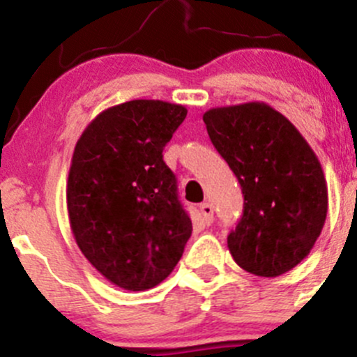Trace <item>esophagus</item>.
<instances>
[{"label": "esophagus", "mask_w": 357, "mask_h": 357, "mask_svg": "<svg viewBox=\"0 0 357 357\" xmlns=\"http://www.w3.org/2000/svg\"><path fill=\"white\" fill-rule=\"evenodd\" d=\"M200 214L205 225H211V222L214 221V207H212L211 204H207V202L200 205Z\"/></svg>", "instance_id": "obj_1"}]
</instances>
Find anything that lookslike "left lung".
<instances>
[{
  "label": "left lung",
  "instance_id": "1",
  "mask_svg": "<svg viewBox=\"0 0 357 357\" xmlns=\"http://www.w3.org/2000/svg\"><path fill=\"white\" fill-rule=\"evenodd\" d=\"M204 122L242 186L243 215L228 235L233 259L255 276L290 271L314 247L328 212L318 157L268 103L218 107L205 112Z\"/></svg>",
  "mask_w": 357,
  "mask_h": 357
}]
</instances>
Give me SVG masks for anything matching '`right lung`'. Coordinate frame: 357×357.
<instances>
[{"label":"right lung","instance_id":"obj_1","mask_svg":"<svg viewBox=\"0 0 357 357\" xmlns=\"http://www.w3.org/2000/svg\"><path fill=\"white\" fill-rule=\"evenodd\" d=\"M183 105L131 100L96 115L77 139L67 181L72 235L110 283L143 291L164 282L192 236L162 150Z\"/></svg>","mask_w":357,"mask_h":357}]
</instances>
